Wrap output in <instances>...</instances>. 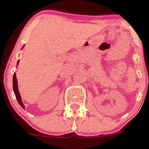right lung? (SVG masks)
<instances>
[{
	"mask_svg": "<svg viewBox=\"0 0 149 149\" xmlns=\"http://www.w3.org/2000/svg\"><path fill=\"white\" fill-rule=\"evenodd\" d=\"M19 62H20V60L17 62V65L19 64ZM13 90H14V93H15V96H16V98H17V100L18 103H19V104H20V106H21L24 109L25 106L23 105V102H22L21 96H20V93H19V91H18L17 80L16 74H15V73H14V76H13Z\"/></svg>",
	"mask_w": 149,
	"mask_h": 149,
	"instance_id": "add662e5",
	"label": "right lung"
}]
</instances>
